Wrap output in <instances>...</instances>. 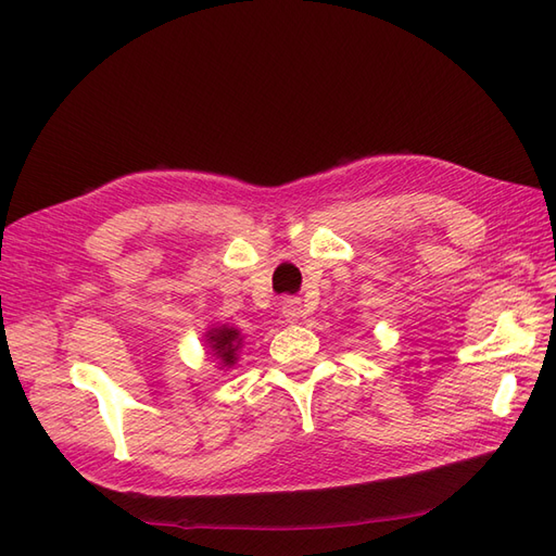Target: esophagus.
I'll return each instance as SVG.
<instances>
[{
  "label": "esophagus",
  "instance_id": "obj_1",
  "mask_svg": "<svg viewBox=\"0 0 556 556\" xmlns=\"http://www.w3.org/2000/svg\"><path fill=\"white\" fill-rule=\"evenodd\" d=\"M280 311H282V317L288 319V323H296V319L304 315V308H301L299 299H285Z\"/></svg>",
  "mask_w": 556,
  "mask_h": 556
}]
</instances>
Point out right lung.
Returning <instances> with one entry per match:
<instances>
[{
	"instance_id": "add662e5",
	"label": "right lung",
	"mask_w": 556,
	"mask_h": 556,
	"mask_svg": "<svg viewBox=\"0 0 556 556\" xmlns=\"http://www.w3.org/2000/svg\"><path fill=\"white\" fill-rule=\"evenodd\" d=\"M206 343L213 352V357L220 359V364L225 368H229L239 359L237 355H239V348H241L243 339H241L239 329L223 325V327H213L206 331Z\"/></svg>"
}]
</instances>
